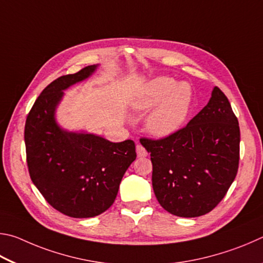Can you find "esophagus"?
<instances>
[{
  "instance_id": "1",
  "label": "esophagus",
  "mask_w": 263,
  "mask_h": 263,
  "mask_svg": "<svg viewBox=\"0 0 263 263\" xmlns=\"http://www.w3.org/2000/svg\"><path fill=\"white\" fill-rule=\"evenodd\" d=\"M136 154H137V157H146L148 156V153H146V150L142 146L141 144H137L136 145Z\"/></svg>"
}]
</instances>
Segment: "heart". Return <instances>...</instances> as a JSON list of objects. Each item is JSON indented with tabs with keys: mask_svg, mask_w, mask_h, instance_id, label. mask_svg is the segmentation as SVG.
Masks as SVG:
<instances>
[{
	"mask_svg": "<svg viewBox=\"0 0 263 263\" xmlns=\"http://www.w3.org/2000/svg\"><path fill=\"white\" fill-rule=\"evenodd\" d=\"M158 105L146 119V129L155 137H168L180 130L187 121L193 105V91L187 83L178 84L171 77L162 76L151 81L137 100L139 109Z\"/></svg>",
	"mask_w": 263,
	"mask_h": 263,
	"instance_id": "1",
	"label": "heart"
}]
</instances>
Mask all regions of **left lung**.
I'll list each match as a JSON object with an SVG mask.
<instances>
[{
    "label": "left lung",
    "instance_id": "obj_1",
    "mask_svg": "<svg viewBox=\"0 0 263 263\" xmlns=\"http://www.w3.org/2000/svg\"><path fill=\"white\" fill-rule=\"evenodd\" d=\"M140 142L151 156L153 188L159 204L179 217L208 214L237 176L240 129L217 86L186 127L164 139L144 137Z\"/></svg>",
    "mask_w": 263,
    "mask_h": 263
}]
</instances>
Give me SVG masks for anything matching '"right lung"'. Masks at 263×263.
I'll return each instance as SVG.
<instances>
[{"label":"right lung","mask_w":263,"mask_h":263,"mask_svg":"<svg viewBox=\"0 0 263 263\" xmlns=\"http://www.w3.org/2000/svg\"><path fill=\"white\" fill-rule=\"evenodd\" d=\"M97 67L53 81L36 98L25 122L32 182L54 209L73 218L95 217L107 210L136 158L132 140L113 143L95 134L68 132L55 120L63 91L89 78Z\"/></svg>","instance_id":"right-lung-1"}]
</instances>
